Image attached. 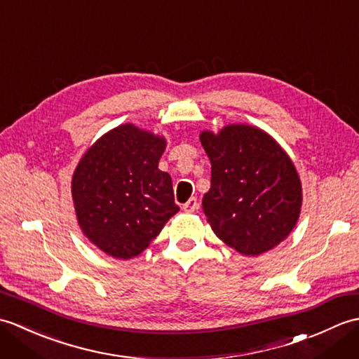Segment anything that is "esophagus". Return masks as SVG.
<instances>
[{
  "label": "esophagus",
  "mask_w": 359,
  "mask_h": 359,
  "mask_svg": "<svg viewBox=\"0 0 359 359\" xmlns=\"http://www.w3.org/2000/svg\"><path fill=\"white\" fill-rule=\"evenodd\" d=\"M184 211L185 212H194L197 208H199V205H197V199H194V197H191L187 203H184Z\"/></svg>",
  "instance_id": "esophagus-1"
}]
</instances>
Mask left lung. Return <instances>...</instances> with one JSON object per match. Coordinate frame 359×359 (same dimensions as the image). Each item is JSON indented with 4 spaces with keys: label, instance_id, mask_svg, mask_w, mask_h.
Masks as SVG:
<instances>
[{
    "label": "left lung",
    "instance_id": "8db88e82",
    "mask_svg": "<svg viewBox=\"0 0 359 359\" xmlns=\"http://www.w3.org/2000/svg\"><path fill=\"white\" fill-rule=\"evenodd\" d=\"M199 137L211 162L202 207L217 238L245 256L285 241L301 215L302 185L280 144L264 129L243 123Z\"/></svg>",
    "mask_w": 359,
    "mask_h": 359
}]
</instances>
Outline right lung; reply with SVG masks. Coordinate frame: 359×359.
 Masks as SVG:
<instances>
[{
    "label": "right lung",
    "instance_id": "right-lung-1",
    "mask_svg": "<svg viewBox=\"0 0 359 359\" xmlns=\"http://www.w3.org/2000/svg\"><path fill=\"white\" fill-rule=\"evenodd\" d=\"M166 139L125 123L103 134L72 175V201L83 234L116 259L149 247L179 207L171 175L158 170Z\"/></svg>",
    "mask_w": 359,
    "mask_h": 359
}]
</instances>
